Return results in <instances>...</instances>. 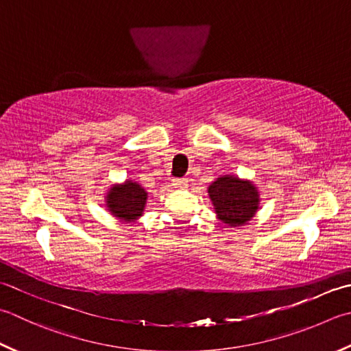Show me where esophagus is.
<instances>
[{"label":"esophagus","mask_w":351,"mask_h":351,"mask_svg":"<svg viewBox=\"0 0 351 351\" xmlns=\"http://www.w3.org/2000/svg\"><path fill=\"white\" fill-rule=\"evenodd\" d=\"M171 185L175 189H187V180L185 178H175V180H171Z\"/></svg>","instance_id":"34e87169"}]
</instances>
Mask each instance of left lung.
Listing matches in <instances>:
<instances>
[{"instance_id":"8db88e82","label":"left lung","mask_w":351,"mask_h":351,"mask_svg":"<svg viewBox=\"0 0 351 351\" xmlns=\"http://www.w3.org/2000/svg\"><path fill=\"white\" fill-rule=\"evenodd\" d=\"M208 196L217 219L228 226L250 222L260 207L258 189L252 181L240 180L234 175H223L213 181Z\"/></svg>"}]
</instances>
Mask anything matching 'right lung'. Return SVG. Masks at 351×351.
<instances>
[{
  "instance_id": "right-lung-1",
  "label": "right lung",
  "mask_w": 351,
  "mask_h": 351,
  "mask_svg": "<svg viewBox=\"0 0 351 351\" xmlns=\"http://www.w3.org/2000/svg\"><path fill=\"white\" fill-rule=\"evenodd\" d=\"M106 208L123 223L138 221L147 202V191L138 182L126 180L121 184H112L105 196Z\"/></svg>"
}]
</instances>
